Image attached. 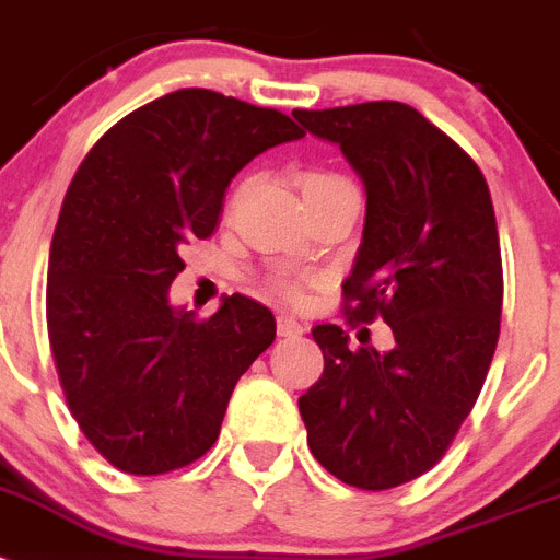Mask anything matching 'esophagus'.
<instances>
[{"label":"esophagus","instance_id":"esophagus-1","mask_svg":"<svg viewBox=\"0 0 560 560\" xmlns=\"http://www.w3.org/2000/svg\"><path fill=\"white\" fill-rule=\"evenodd\" d=\"M277 334L283 339H300L303 336V325L291 319V316H277Z\"/></svg>","mask_w":560,"mask_h":560}]
</instances>
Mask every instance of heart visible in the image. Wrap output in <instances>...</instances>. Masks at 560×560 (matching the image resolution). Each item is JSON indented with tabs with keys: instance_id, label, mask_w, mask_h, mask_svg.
<instances>
[{
	"instance_id": "1",
	"label": "heart",
	"mask_w": 560,
	"mask_h": 560,
	"mask_svg": "<svg viewBox=\"0 0 560 560\" xmlns=\"http://www.w3.org/2000/svg\"><path fill=\"white\" fill-rule=\"evenodd\" d=\"M341 187H350V182H345L336 173H308L303 179V199H308V196H325V192L341 190ZM289 294H294V291L289 289Z\"/></svg>"
}]
</instances>
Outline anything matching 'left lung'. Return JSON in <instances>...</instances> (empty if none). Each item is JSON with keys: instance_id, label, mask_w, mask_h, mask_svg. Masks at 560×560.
Returning <instances> with one entry per match:
<instances>
[{"instance_id": "1", "label": "left lung", "mask_w": 560, "mask_h": 560, "mask_svg": "<svg viewBox=\"0 0 560 560\" xmlns=\"http://www.w3.org/2000/svg\"><path fill=\"white\" fill-rule=\"evenodd\" d=\"M294 117L341 148L368 192L345 314L381 316L393 350H350L339 325H316L325 373L300 398L325 471L387 491L429 471L454 440L491 368L502 316V255L477 162L395 101Z\"/></svg>"}]
</instances>
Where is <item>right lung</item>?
Segmentation results:
<instances>
[{"mask_svg": "<svg viewBox=\"0 0 560 560\" xmlns=\"http://www.w3.org/2000/svg\"><path fill=\"white\" fill-rule=\"evenodd\" d=\"M300 137L275 108L179 89L108 128L78 167L49 246L47 330L69 412L114 468L151 477L199 459L275 341V316L249 296L196 319L167 291L235 173Z\"/></svg>", "mask_w": 560, "mask_h": 560, "instance_id": "1", "label": "right lung"}]
</instances>
